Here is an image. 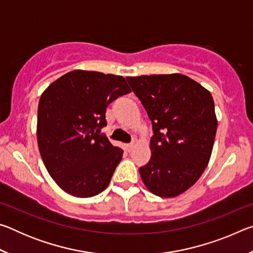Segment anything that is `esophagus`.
Returning a JSON list of instances; mask_svg holds the SVG:
<instances>
[{
    "label": "esophagus",
    "mask_w": 253,
    "mask_h": 253,
    "mask_svg": "<svg viewBox=\"0 0 253 253\" xmlns=\"http://www.w3.org/2000/svg\"><path fill=\"white\" fill-rule=\"evenodd\" d=\"M134 146H135V144H134V143H131V144H127L126 146H125V147H126V151H127V152H131V149L134 148Z\"/></svg>",
    "instance_id": "obj_1"
}]
</instances>
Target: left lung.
I'll return each instance as SVG.
<instances>
[{
    "label": "left lung",
    "instance_id": "left-lung-1",
    "mask_svg": "<svg viewBox=\"0 0 253 253\" xmlns=\"http://www.w3.org/2000/svg\"><path fill=\"white\" fill-rule=\"evenodd\" d=\"M126 79L153 125L152 156L140 177L153 194L175 198L194 185L210 162L217 128L211 92L181 74Z\"/></svg>",
    "mask_w": 253,
    "mask_h": 253
}]
</instances>
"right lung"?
Returning a JSON list of instances; mask_svg holds the SVG:
<instances>
[{"label":"right lung","instance_id":"1","mask_svg":"<svg viewBox=\"0 0 253 253\" xmlns=\"http://www.w3.org/2000/svg\"><path fill=\"white\" fill-rule=\"evenodd\" d=\"M130 92L122 76L74 70L42 92L38 107L40 155L59 187L76 198H91L109 185L123 158L100 129L106 108Z\"/></svg>","mask_w":253,"mask_h":253}]
</instances>
